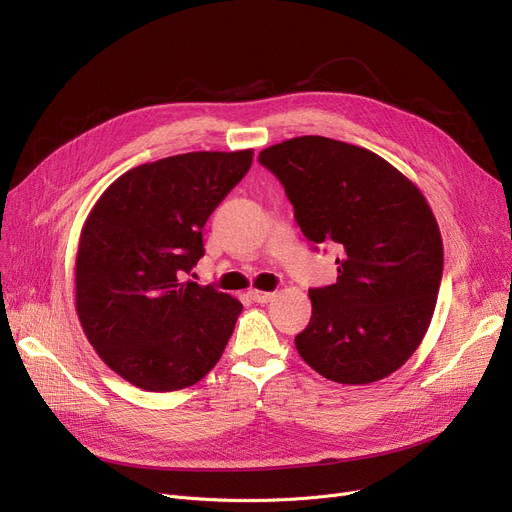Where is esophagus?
<instances>
[{"label": "esophagus", "mask_w": 512, "mask_h": 512, "mask_svg": "<svg viewBox=\"0 0 512 512\" xmlns=\"http://www.w3.org/2000/svg\"><path fill=\"white\" fill-rule=\"evenodd\" d=\"M251 294V299L255 301V303H270L274 297H276V292H263V290H251L249 292Z\"/></svg>", "instance_id": "esophagus-1"}]
</instances>
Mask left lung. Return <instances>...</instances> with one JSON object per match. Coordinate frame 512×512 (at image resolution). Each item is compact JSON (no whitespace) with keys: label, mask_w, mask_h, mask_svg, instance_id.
Wrapping results in <instances>:
<instances>
[{"label":"left lung","mask_w":512,"mask_h":512,"mask_svg":"<svg viewBox=\"0 0 512 512\" xmlns=\"http://www.w3.org/2000/svg\"><path fill=\"white\" fill-rule=\"evenodd\" d=\"M259 164L284 184L307 240L342 253L336 284L309 290L299 355L338 384L388 378L436 309L444 249L434 211L417 184L357 145L309 134L263 149Z\"/></svg>","instance_id":"1"}]
</instances>
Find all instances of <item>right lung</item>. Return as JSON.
I'll return each instance as SVG.
<instances>
[{"label":"right lung","instance_id":"right-lung-1","mask_svg":"<svg viewBox=\"0 0 512 512\" xmlns=\"http://www.w3.org/2000/svg\"><path fill=\"white\" fill-rule=\"evenodd\" d=\"M253 149L193 151L128 170L80 232L76 313L120 378L149 392L197 384L220 361L238 299L184 280L203 257V226L249 172Z\"/></svg>","mask_w":512,"mask_h":512}]
</instances>
